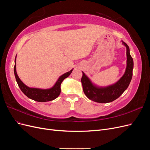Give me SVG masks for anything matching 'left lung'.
<instances>
[{
    "label": "left lung",
    "mask_w": 150,
    "mask_h": 150,
    "mask_svg": "<svg viewBox=\"0 0 150 150\" xmlns=\"http://www.w3.org/2000/svg\"><path fill=\"white\" fill-rule=\"evenodd\" d=\"M121 42L126 48V67L124 74L116 83L107 86H99L93 83L83 72L81 83L83 91L91 100L99 103H110L118 98L128 88L133 76V60L130 55L129 46L122 40Z\"/></svg>",
    "instance_id": "8db88e82"
}]
</instances>
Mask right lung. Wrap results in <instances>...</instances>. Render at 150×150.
<instances>
[{
	"label": "right lung",
	"instance_id": "obj_1",
	"mask_svg": "<svg viewBox=\"0 0 150 150\" xmlns=\"http://www.w3.org/2000/svg\"><path fill=\"white\" fill-rule=\"evenodd\" d=\"M17 56V55H16ZM16 56L15 58V65H14V74L18 86L20 88L22 92L26 96L29 98L33 99L35 101L38 102H47L52 101L57 98L61 93V84L63 81L69 76L72 72L73 69L70 71H68L66 73L63 74L59 78H58L55 84L52 87L48 89H40L35 88H30L26 86L22 81L20 79L17 75L16 71Z\"/></svg>",
	"mask_w": 150,
	"mask_h": 150
}]
</instances>
